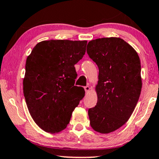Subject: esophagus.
<instances>
[{"label":"esophagus","mask_w":159,"mask_h":159,"mask_svg":"<svg viewBox=\"0 0 159 159\" xmlns=\"http://www.w3.org/2000/svg\"><path fill=\"white\" fill-rule=\"evenodd\" d=\"M89 89H90V88H89V86H86V87H84V90L86 93H88V92L89 91Z\"/></svg>","instance_id":"esophagus-1"}]
</instances>
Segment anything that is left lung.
Instances as JSON below:
<instances>
[{"label": "left lung", "instance_id": "obj_1", "mask_svg": "<svg viewBox=\"0 0 159 159\" xmlns=\"http://www.w3.org/2000/svg\"><path fill=\"white\" fill-rule=\"evenodd\" d=\"M87 54L98 66V101L89 109L92 128L112 133L128 121L140 96L142 81L136 51L120 38H102L88 43Z\"/></svg>", "mask_w": 159, "mask_h": 159}]
</instances>
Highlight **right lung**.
<instances>
[{"mask_svg": "<svg viewBox=\"0 0 159 159\" xmlns=\"http://www.w3.org/2000/svg\"><path fill=\"white\" fill-rule=\"evenodd\" d=\"M87 41L49 40L37 43L26 58L24 95L32 119L43 130L58 133L66 127L84 97L75 86V64L84 57Z\"/></svg>", "mask_w": 159, "mask_h": 159, "instance_id": "add662e5", "label": "right lung"}]
</instances>
